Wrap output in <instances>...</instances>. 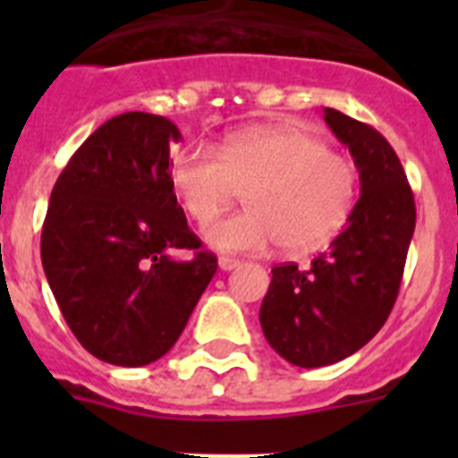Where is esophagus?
Returning a JSON list of instances; mask_svg holds the SVG:
<instances>
[{
    "instance_id": "obj_1",
    "label": "esophagus",
    "mask_w": 458,
    "mask_h": 458,
    "mask_svg": "<svg viewBox=\"0 0 458 458\" xmlns=\"http://www.w3.org/2000/svg\"><path fill=\"white\" fill-rule=\"evenodd\" d=\"M217 264H220L222 270H233V268H238V266H241V261H238V259H233V257H220V259H217Z\"/></svg>"
}]
</instances>
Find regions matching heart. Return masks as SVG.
Listing matches in <instances>:
<instances>
[{
	"label": "heart",
	"mask_w": 458,
	"mask_h": 458,
	"mask_svg": "<svg viewBox=\"0 0 458 458\" xmlns=\"http://www.w3.org/2000/svg\"><path fill=\"white\" fill-rule=\"evenodd\" d=\"M169 185L194 222L206 225L245 190L248 208L206 226L225 252H261L279 242L302 252L326 242L355 204L351 157L298 125H252L210 148L185 147L169 163Z\"/></svg>",
	"instance_id": "1"
}]
</instances>
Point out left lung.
Instances as JSON below:
<instances>
[{
    "label": "left lung",
    "instance_id": "1",
    "mask_svg": "<svg viewBox=\"0 0 458 458\" xmlns=\"http://www.w3.org/2000/svg\"><path fill=\"white\" fill-rule=\"evenodd\" d=\"M323 114L358 165L362 194L344 232L307 268L279 264L270 270L259 311L270 346L305 369L349 358L383 327L415 232L412 190L390 141L337 109Z\"/></svg>",
    "mask_w": 458,
    "mask_h": 458
}]
</instances>
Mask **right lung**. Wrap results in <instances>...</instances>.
<instances>
[{
  "mask_svg": "<svg viewBox=\"0 0 458 458\" xmlns=\"http://www.w3.org/2000/svg\"><path fill=\"white\" fill-rule=\"evenodd\" d=\"M165 116L105 121L59 174L40 236L55 301L84 349L119 367L172 349L217 270L169 185ZM190 249L192 259L173 254Z\"/></svg>",
  "mask_w": 458,
  "mask_h": 458,
  "instance_id": "obj_1",
  "label": "right lung"
}]
</instances>
